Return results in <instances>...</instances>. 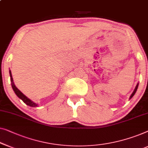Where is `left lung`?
Here are the masks:
<instances>
[{
	"mask_svg": "<svg viewBox=\"0 0 148 148\" xmlns=\"http://www.w3.org/2000/svg\"><path fill=\"white\" fill-rule=\"evenodd\" d=\"M138 85H139V83H138V84H137V85H136V88H135V89H134V92H133V93H132V95H131V96H130V99H131V98H132V97H133V96H134V95H135V93H136V91H137V89H138Z\"/></svg>",
	"mask_w": 148,
	"mask_h": 148,
	"instance_id": "1",
	"label": "left lung"
}]
</instances>
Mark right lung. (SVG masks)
Listing matches in <instances>:
<instances>
[{
	"label": "right lung",
	"instance_id": "add662e5",
	"mask_svg": "<svg viewBox=\"0 0 148 148\" xmlns=\"http://www.w3.org/2000/svg\"><path fill=\"white\" fill-rule=\"evenodd\" d=\"M9 73H10V81H11V85H12V88L13 89V91H14V93H15L16 95H17V97L20 98L21 100H23V101L25 103V104H27V106H29L31 107H33V108H35V107H37L38 106V104L35 103H34L33 101H31L30 99H29L27 96H25L24 94H23L22 92H21L20 90L18 89V88L15 86V85L14 84V82H13V79H12V74H11V71H10V70L9 71Z\"/></svg>",
	"mask_w": 148,
	"mask_h": 148
}]
</instances>
